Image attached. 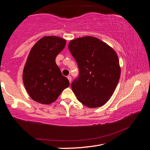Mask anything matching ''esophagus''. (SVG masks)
I'll list each match as a JSON object with an SVG mask.
<instances>
[{
    "label": "esophagus",
    "mask_w": 150,
    "mask_h": 150,
    "mask_svg": "<svg viewBox=\"0 0 150 150\" xmlns=\"http://www.w3.org/2000/svg\"><path fill=\"white\" fill-rule=\"evenodd\" d=\"M67 79H68V80H69V83L71 82V76H67Z\"/></svg>",
    "instance_id": "1"
}]
</instances>
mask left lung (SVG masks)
<instances>
[{"instance_id":"left-lung-1","label":"left lung","mask_w":150,"mask_h":150,"mask_svg":"<svg viewBox=\"0 0 150 150\" xmlns=\"http://www.w3.org/2000/svg\"><path fill=\"white\" fill-rule=\"evenodd\" d=\"M68 47L79 69V76L71 83L77 99L88 108L104 105L113 95L120 77L116 52L93 36L73 40Z\"/></svg>"}]
</instances>
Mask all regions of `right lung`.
Instances as JSON below:
<instances>
[{
	"instance_id": "right-lung-1",
	"label": "right lung",
	"mask_w": 150,
	"mask_h": 150,
	"mask_svg": "<svg viewBox=\"0 0 150 150\" xmlns=\"http://www.w3.org/2000/svg\"><path fill=\"white\" fill-rule=\"evenodd\" d=\"M66 40L58 36H44L30 50L24 65L22 79L28 93L36 102L50 105L57 100L69 81L55 63Z\"/></svg>"
}]
</instances>
